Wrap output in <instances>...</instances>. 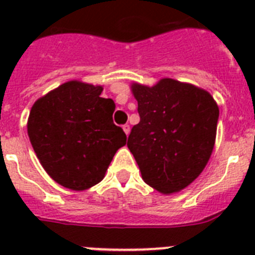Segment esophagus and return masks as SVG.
<instances>
[{"label": "esophagus", "instance_id": "34e87169", "mask_svg": "<svg viewBox=\"0 0 255 255\" xmlns=\"http://www.w3.org/2000/svg\"><path fill=\"white\" fill-rule=\"evenodd\" d=\"M123 129H124V131H125L126 135H129V132H130V125H128V124H125V125L123 126Z\"/></svg>", "mask_w": 255, "mask_h": 255}]
</instances>
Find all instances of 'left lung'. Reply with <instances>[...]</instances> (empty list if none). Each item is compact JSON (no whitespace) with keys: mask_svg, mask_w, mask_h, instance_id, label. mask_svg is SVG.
I'll use <instances>...</instances> for the list:
<instances>
[{"mask_svg":"<svg viewBox=\"0 0 255 255\" xmlns=\"http://www.w3.org/2000/svg\"><path fill=\"white\" fill-rule=\"evenodd\" d=\"M139 124L128 147L148 185L171 194L186 188L213 150L220 111L208 92L173 79L154 87L132 84Z\"/></svg>","mask_w":255,"mask_h":255,"instance_id":"obj_1","label":"left lung"}]
</instances>
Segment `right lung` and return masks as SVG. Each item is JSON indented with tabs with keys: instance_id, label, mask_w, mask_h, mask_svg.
Returning <instances> with one entry per match:
<instances>
[{
	"instance_id": "obj_1",
	"label": "right lung",
	"mask_w": 255,
	"mask_h": 255,
	"mask_svg": "<svg viewBox=\"0 0 255 255\" xmlns=\"http://www.w3.org/2000/svg\"><path fill=\"white\" fill-rule=\"evenodd\" d=\"M102 87L69 82L33 105L28 135L49 176L71 190H85L105 177L126 134L112 121L115 103Z\"/></svg>"
}]
</instances>
